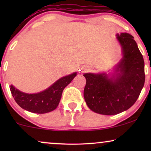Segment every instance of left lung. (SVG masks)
<instances>
[{
	"label": "left lung",
	"mask_w": 151,
	"mask_h": 151,
	"mask_svg": "<svg viewBox=\"0 0 151 151\" xmlns=\"http://www.w3.org/2000/svg\"><path fill=\"white\" fill-rule=\"evenodd\" d=\"M123 58L109 77L105 73L84 74V97L88 107L103 115H115L129 109L138 99L145 83L144 60L132 35H117Z\"/></svg>",
	"instance_id": "left-lung-1"
}]
</instances>
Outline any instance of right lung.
<instances>
[{
	"label": "right lung",
	"instance_id": "right-lung-1",
	"mask_svg": "<svg viewBox=\"0 0 151 151\" xmlns=\"http://www.w3.org/2000/svg\"><path fill=\"white\" fill-rule=\"evenodd\" d=\"M77 75V72L60 78L48 89L37 93H26L10 85V89L16 103L21 108L36 114L55 110L61 99L62 91Z\"/></svg>",
	"mask_w": 151,
	"mask_h": 151
}]
</instances>
